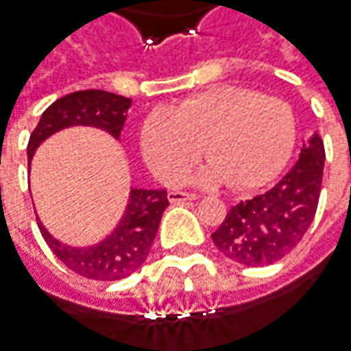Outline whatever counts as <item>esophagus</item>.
I'll return each instance as SVG.
<instances>
[{
  "label": "esophagus",
  "mask_w": 351,
  "mask_h": 351,
  "mask_svg": "<svg viewBox=\"0 0 351 351\" xmlns=\"http://www.w3.org/2000/svg\"><path fill=\"white\" fill-rule=\"evenodd\" d=\"M167 197L171 203H184V201L197 199V195H195V193H186V192H169Z\"/></svg>",
  "instance_id": "1"
}]
</instances>
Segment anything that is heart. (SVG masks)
<instances>
[{
    "label": "heart",
    "instance_id": "b5f03b06",
    "mask_svg": "<svg viewBox=\"0 0 351 351\" xmlns=\"http://www.w3.org/2000/svg\"><path fill=\"white\" fill-rule=\"evenodd\" d=\"M296 119L291 106L274 97L222 85L158 108L144 119L141 146L159 180L176 184L203 154L209 161L193 173L203 188L228 182L251 190L278 176L291 158Z\"/></svg>",
    "mask_w": 351,
    "mask_h": 351
}]
</instances>
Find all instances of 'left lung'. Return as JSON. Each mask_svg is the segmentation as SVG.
<instances>
[{"label":"left lung","instance_id":"obj_1","mask_svg":"<svg viewBox=\"0 0 351 351\" xmlns=\"http://www.w3.org/2000/svg\"><path fill=\"white\" fill-rule=\"evenodd\" d=\"M323 165V141L313 133L302 142L295 165L271 190L230 209L210 235L218 251L251 268L281 261L298 245L315 217Z\"/></svg>","mask_w":351,"mask_h":351}]
</instances>
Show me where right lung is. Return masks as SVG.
Wrapping results in <instances>:
<instances>
[{
    "instance_id": "1",
    "label": "right lung",
    "mask_w": 351,
    "mask_h": 351,
    "mask_svg": "<svg viewBox=\"0 0 351 351\" xmlns=\"http://www.w3.org/2000/svg\"><path fill=\"white\" fill-rule=\"evenodd\" d=\"M131 104L133 100L127 97L99 89L77 90L55 100L41 114L38 127L30 134L28 169L39 146L49 136L70 127H95L119 141ZM167 205V190L131 188L116 228L102 241L89 247L62 243L49 234L39 218L38 224L49 249L72 271L97 281H117L131 276L146 262Z\"/></svg>"
}]
</instances>
